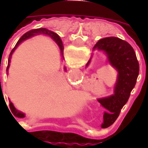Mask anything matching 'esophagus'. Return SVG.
<instances>
[{
  "label": "esophagus",
  "instance_id": "34e87169",
  "mask_svg": "<svg viewBox=\"0 0 148 148\" xmlns=\"http://www.w3.org/2000/svg\"><path fill=\"white\" fill-rule=\"evenodd\" d=\"M82 130H83V131H84V130H86V129H84V128H83Z\"/></svg>",
  "mask_w": 148,
  "mask_h": 148
}]
</instances>
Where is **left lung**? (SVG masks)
<instances>
[{
  "mask_svg": "<svg viewBox=\"0 0 148 148\" xmlns=\"http://www.w3.org/2000/svg\"><path fill=\"white\" fill-rule=\"evenodd\" d=\"M93 49L104 52L109 62L118 71L114 95L97 99L106 110L102 124V127L105 128L116 120L121 109L127 103L138 77L139 64L133 47L119 38H101L95 43ZM90 62V59L86 66L89 65Z\"/></svg>",
  "mask_w": 148,
  "mask_h": 148,
  "instance_id": "obj_1",
  "label": "left lung"
}]
</instances>
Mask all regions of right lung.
Segmentation results:
<instances>
[{
  "label": "right lung",
  "mask_w": 148,
  "mask_h": 148,
  "mask_svg": "<svg viewBox=\"0 0 148 148\" xmlns=\"http://www.w3.org/2000/svg\"><path fill=\"white\" fill-rule=\"evenodd\" d=\"M46 34V35H49V36H50V37L52 38L54 41L58 43V45L59 46L60 49H61V53H62V55H63V45H62V40H61V38H60L59 36H58L56 33L51 31V30H49V29H44V28H39V29H32V30H30V31L25 33L22 37L20 38V39H19V41L17 42L16 44H15V46H14V49H12V51L10 52V57H9V59H8V66H7L6 71H8L9 66H10V58H11V56H12V54H13V53H14V51L15 50V49L19 46V44H20L21 42H23L24 40L27 39V38L32 37V36H34V35H36V34ZM10 110H11V112L13 113V114H14V116L18 117V118H24V117H25V114H23V113H21V112H20V111H18L16 109H15V108H14V105H13V104H12V102H10Z\"/></svg>",
  "instance_id": "add662e5"
}]
</instances>
